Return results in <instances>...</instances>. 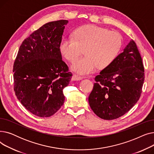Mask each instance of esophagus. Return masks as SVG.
<instances>
[{
  "mask_svg": "<svg viewBox=\"0 0 154 154\" xmlns=\"http://www.w3.org/2000/svg\"><path fill=\"white\" fill-rule=\"evenodd\" d=\"M82 79L83 78L82 77L79 76V75H75V74L73 75V76L72 77V80H73V81H78V80H82Z\"/></svg>",
  "mask_w": 154,
  "mask_h": 154,
  "instance_id": "obj_1",
  "label": "esophagus"
}]
</instances>
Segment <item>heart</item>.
Returning <instances> with one entry per match:
<instances>
[{
  "instance_id": "heart-1",
  "label": "heart",
  "mask_w": 154,
  "mask_h": 154,
  "mask_svg": "<svg viewBox=\"0 0 154 154\" xmlns=\"http://www.w3.org/2000/svg\"><path fill=\"white\" fill-rule=\"evenodd\" d=\"M72 37L61 39L60 51L67 60L74 63L84 50L85 56L72 66L73 71L82 75L92 74L97 67L108 69L117 59L123 45L118 32L95 25L77 28Z\"/></svg>"
}]
</instances>
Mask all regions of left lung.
<instances>
[{"instance_id": "obj_1", "label": "left lung", "mask_w": 154, "mask_h": 154, "mask_svg": "<svg viewBox=\"0 0 154 154\" xmlns=\"http://www.w3.org/2000/svg\"><path fill=\"white\" fill-rule=\"evenodd\" d=\"M144 79L142 59L132 40L112 66L95 77L88 97L92 110L105 120L122 116L139 100Z\"/></svg>"}]
</instances>
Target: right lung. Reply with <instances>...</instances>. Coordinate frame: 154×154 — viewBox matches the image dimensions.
<instances>
[{"instance_id":"obj_1","label":"right lung","mask_w":154,"mask_h":154,"mask_svg":"<svg viewBox=\"0 0 154 154\" xmlns=\"http://www.w3.org/2000/svg\"><path fill=\"white\" fill-rule=\"evenodd\" d=\"M68 20L48 22L22 42L15 60L14 89L22 106L40 117L62 107L72 74L62 59L59 45Z\"/></svg>"}]
</instances>
